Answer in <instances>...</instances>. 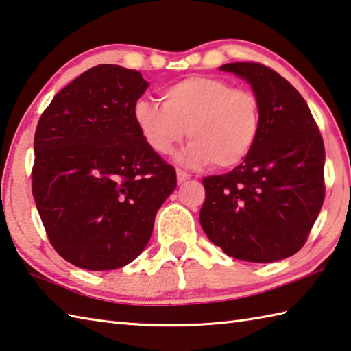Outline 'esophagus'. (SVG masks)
<instances>
[{"instance_id":"1","label":"esophagus","mask_w":351,"mask_h":351,"mask_svg":"<svg viewBox=\"0 0 351 351\" xmlns=\"http://www.w3.org/2000/svg\"><path fill=\"white\" fill-rule=\"evenodd\" d=\"M176 180H178V184H182V182H186L187 180H190V175L187 173V171L178 169L176 170Z\"/></svg>"}]
</instances>
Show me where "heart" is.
Wrapping results in <instances>:
<instances>
[{
  "label": "heart",
  "instance_id": "b5f03b06",
  "mask_svg": "<svg viewBox=\"0 0 351 351\" xmlns=\"http://www.w3.org/2000/svg\"><path fill=\"white\" fill-rule=\"evenodd\" d=\"M161 103L139 99L133 119L144 143L158 155H169L187 136L193 139L180 155L189 167L239 165L252 154L261 130L256 95L234 88L215 76H187L164 87Z\"/></svg>",
  "mask_w": 351,
  "mask_h": 351
}]
</instances>
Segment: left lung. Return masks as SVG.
Wrapping results in <instances>:
<instances>
[{"label": "left lung", "mask_w": 351, "mask_h": 351, "mask_svg": "<svg viewBox=\"0 0 351 351\" xmlns=\"http://www.w3.org/2000/svg\"><path fill=\"white\" fill-rule=\"evenodd\" d=\"M219 69L252 86L261 104V130L238 167L204 178L201 227L228 256L275 263L301 250L321 212L322 136L305 99L273 69L258 62Z\"/></svg>", "instance_id": "8db88e82"}]
</instances>
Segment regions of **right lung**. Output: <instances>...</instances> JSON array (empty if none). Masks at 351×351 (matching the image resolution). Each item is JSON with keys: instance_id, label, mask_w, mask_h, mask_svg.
I'll return each mask as SVG.
<instances>
[{"instance_id": "add662e5", "label": "right lung", "mask_w": 351, "mask_h": 351, "mask_svg": "<svg viewBox=\"0 0 351 351\" xmlns=\"http://www.w3.org/2000/svg\"><path fill=\"white\" fill-rule=\"evenodd\" d=\"M147 87L138 70L92 67L55 95L36 125L32 193L50 244L80 269L136 259L176 187L175 169L133 119Z\"/></svg>"}]
</instances>
